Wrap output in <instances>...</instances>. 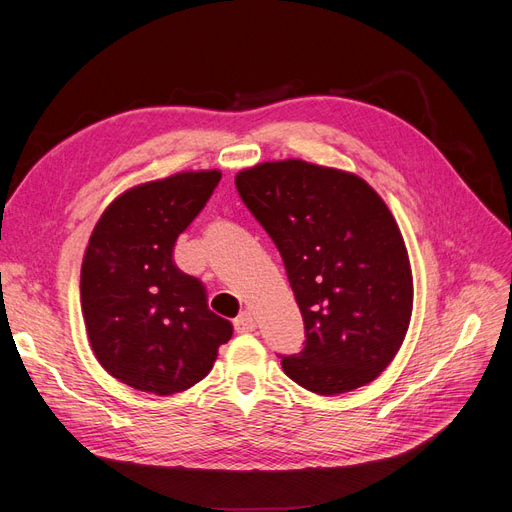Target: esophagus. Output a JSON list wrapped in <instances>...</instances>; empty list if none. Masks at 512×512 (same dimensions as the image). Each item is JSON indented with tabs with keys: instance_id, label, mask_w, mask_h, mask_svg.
<instances>
[{
	"instance_id": "obj_1",
	"label": "esophagus",
	"mask_w": 512,
	"mask_h": 512,
	"mask_svg": "<svg viewBox=\"0 0 512 512\" xmlns=\"http://www.w3.org/2000/svg\"><path fill=\"white\" fill-rule=\"evenodd\" d=\"M256 329V318L252 312H241L235 318V331L237 333H250Z\"/></svg>"
}]
</instances>
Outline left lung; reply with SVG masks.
Returning a JSON list of instances; mask_svg holds the SVG:
<instances>
[{
  "label": "left lung",
  "mask_w": 512,
  "mask_h": 512,
  "mask_svg": "<svg viewBox=\"0 0 512 512\" xmlns=\"http://www.w3.org/2000/svg\"><path fill=\"white\" fill-rule=\"evenodd\" d=\"M235 183L303 316V350L280 354L286 376L318 395L376 380L412 316L410 260L384 200L361 177L303 160L258 164Z\"/></svg>",
  "instance_id": "obj_1"
}]
</instances>
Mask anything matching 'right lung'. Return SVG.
<instances>
[{"mask_svg":"<svg viewBox=\"0 0 512 512\" xmlns=\"http://www.w3.org/2000/svg\"><path fill=\"white\" fill-rule=\"evenodd\" d=\"M220 179L218 170H203L138 185L91 232L81 269L89 344L108 374L132 389H190L232 337V324L209 309L205 284L173 256Z\"/></svg>","mask_w":512,"mask_h":512,"instance_id":"1","label":"right lung"}]
</instances>
